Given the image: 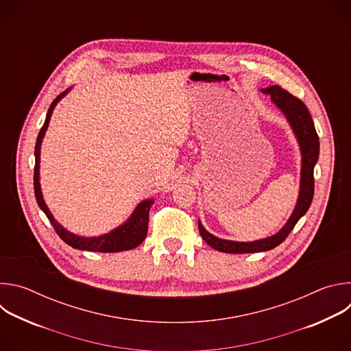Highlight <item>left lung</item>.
Wrapping results in <instances>:
<instances>
[{
    "label": "left lung",
    "mask_w": 351,
    "mask_h": 351,
    "mask_svg": "<svg viewBox=\"0 0 351 351\" xmlns=\"http://www.w3.org/2000/svg\"><path fill=\"white\" fill-rule=\"evenodd\" d=\"M264 94H269L271 101L285 115L290 125L295 140L302 153V169H300V187L295 207L289 217L287 222L275 234L258 239L254 241H234L214 236L210 233L198 219V230L208 245L221 253L229 254H245L260 253L279 245L287 234L291 232L294 225L298 222L310 208L314 197V167L319 157V138L313 122V118L302 99L295 98L280 86H269L261 88Z\"/></svg>",
    "instance_id": "8db88e82"
}]
</instances>
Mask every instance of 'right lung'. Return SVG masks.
Wrapping results in <instances>:
<instances>
[{
	"instance_id": "right-lung-1",
	"label": "right lung",
	"mask_w": 351,
	"mask_h": 351,
	"mask_svg": "<svg viewBox=\"0 0 351 351\" xmlns=\"http://www.w3.org/2000/svg\"><path fill=\"white\" fill-rule=\"evenodd\" d=\"M71 88L61 93L54 99L53 104L49 106L47 117H45V122H44V125L40 129V133L37 136V141H36V147H34V157H36L34 195H36V199H37V204L41 208V211L47 215L48 221L51 222V225L54 226L58 236L66 244H69L73 248L83 250V252H95V253H119V252H126V250L136 248L138 244L143 243V240L147 236L148 213H149V208H152V206L154 204V198H147V199H143V202H140L137 204V207L133 210V213L130 214V217L122 225L117 226L111 232L99 234V236H90V237L79 236V234L72 233L68 229H65L54 218V215L51 214V211L48 210V207L44 202V197H43V193H41V186H40V152H41V144H43V138H44L45 132L48 129V123H49V119H51V115L54 112L56 106L71 91Z\"/></svg>"
}]
</instances>
